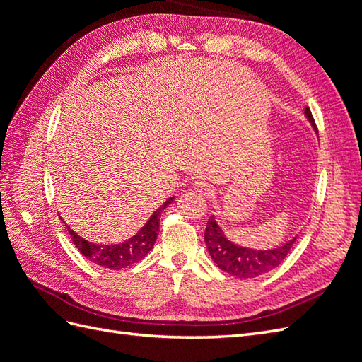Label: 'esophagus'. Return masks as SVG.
Listing matches in <instances>:
<instances>
[{"mask_svg":"<svg viewBox=\"0 0 362 362\" xmlns=\"http://www.w3.org/2000/svg\"><path fill=\"white\" fill-rule=\"evenodd\" d=\"M193 192H196L198 194H204L206 196V198H210V196H213V189L211 185L205 182V181H196L193 184Z\"/></svg>","mask_w":362,"mask_h":362,"instance_id":"1","label":"esophagus"}]
</instances>
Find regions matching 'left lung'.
<instances>
[{"label":"left lung","instance_id":"obj_1","mask_svg":"<svg viewBox=\"0 0 362 362\" xmlns=\"http://www.w3.org/2000/svg\"><path fill=\"white\" fill-rule=\"evenodd\" d=\"M303 112L313 129L315 133H319L310 108L305 107ZM296 238H298V235L291 237L288 242L273 249H252L237 245L225 235L222 228L216 222L214 214L208 218L204 235L206 249L210 252V257L217 267L235 278H257L276 269L288 255Z\"/></svg>","mask_w":362,"mask_h":362}]
</instances>
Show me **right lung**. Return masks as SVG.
<instances>
[{"mask_svg": "<svg viewBox=\"0 0 362 362\" xmlns=\"http://www.w3.org/2000/svg\"><path fill=\"white\" fill-rule=\"evenodd\" d=\"M173 199L175 196H170V198L166 199V202H163L157 210L151 214L146 223L141 226L133 237H129L128 240H124V242L115 243V245L89 242V240H86L81 235L76 234L68 225L64 226L68 228V233L72 238L75 247L78 249L87 259L104 269L120 270L127 266L134 264V262L140 261L141 258H145L149 254V250L152 249V246H154L157 240L161 211L168 205H170Z\"/></svg>", "mask_w": 362, "mask_h": 362, "instance_id": "1", "label": "right lung"}]
</instances>
